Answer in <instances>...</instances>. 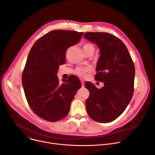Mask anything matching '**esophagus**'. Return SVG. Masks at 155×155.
Masks as SVG:
<instances>
[{
  "mask_svg": "<svg viewBox=\"0 0 155 155\" xmlns=\"http://www.w3.org/2000/svg\"><path fill=\"white\" fill-rule=\"evenodd\" d=\"M81 87H83L84 86V81L83 80H81Z\"/></svg>",
  "mask_w": 155,
  "mask_h": 155,
  "instance_id": "obj_1",
  "label": "esophagus"
}]
</instances>
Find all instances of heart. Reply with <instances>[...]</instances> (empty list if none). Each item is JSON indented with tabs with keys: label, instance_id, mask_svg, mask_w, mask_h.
<instances>
[{
	"label": "heart",
	"instance_id": "1",
	"mask_svg": "<svg viewBox=\"0 0 155 155\" xmlns=\"http://www.w3.org/2000/svg\"><path fill=\"white\" fill-rule=\"evenodd\" d=\"M83 50L84 53H87L89 51H93L94 52L95 48L94 46L91 43H87L84 44V45L83 47ZM91 70V68L89 67H81V68H78L75 70V74L80 77L84 76L86 73L88 72H90Z\"/></svg>",
	"mask_w": 155,
	"mask_h": 155
}]
</instances>
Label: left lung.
Segmentation results:
<instances>
[{
  "label": "left lung",
  "instance_id": "left-lung-1",
  "mask_svg": "<svg viewBox=\"0 0 155 155\" xmlns=\"http://www.w3.org/2000/svg\"><path fill=\"white\" fill-rule=\"evenodd\" d=\"M84 38L101 50L95 79L104 83L98 89L91 83H85L90 91L86 111L97 122L113 121L124 111L133 96L134 62L124 43L111 34L86 32Z\"/></svg>",
  "mask_w": 155,
  "mask_h": 155
}]
</instances>
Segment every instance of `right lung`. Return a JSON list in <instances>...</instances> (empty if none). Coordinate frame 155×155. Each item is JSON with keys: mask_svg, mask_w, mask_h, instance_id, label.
I'll list each match as a JSON object with an SVG mask.
<instances>
[{"mask_svg": "<svg viewBox=\"0 0 155 155\" xmlns=\"http://www.w3.org/2000/svg\"><path fill=\"white\" fill-rule=\"evenodd\" d=\"M83 32L67 30L52 31L33 45L22 74V84L28 104L41 118L59 121L69 112L71 104L81 86L72 76L59 82L57 73L65 62L67 50L79 42Z\"/></svg>", "mask_w": 155, "mask_h": 155, "instance_id": "right-lung-1", "label": "right lung"}]
</instances>
